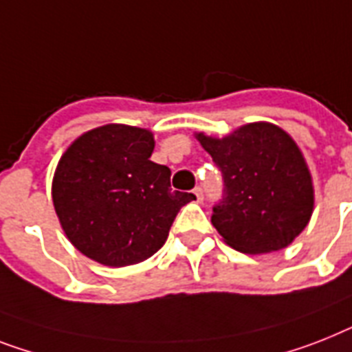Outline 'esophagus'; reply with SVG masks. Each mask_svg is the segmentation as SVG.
Masks as SVG:
<instances>
[{
	"label": "esophagus",
	"mask_w": 352,
	"mask_h": 352,
	"mask_svg": "<svg viewBox=\"0 0 352 352\" xmlns=\"http://www.w3.org/2000/svg\"><path fill=\"white\" fill-rule=\"evenodd\" d=\"M193 195H195L197 202H202V199H204V195H202V188H195V190H193Z\"/></svg>",
	"instance_id": "esophagus-1"
}]
</instances>
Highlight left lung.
Returning <instances> with one entry per match:
<instances>
[{"label":"left lung","mask_w":352,"mask_h":352,"mask_svg":"<svg viewBox=\"0 0 352 352\" xmlns=\"http://www.w3.org/2000/svg\"><path fill=\"white\" fill-rule=\"evenodd\" d=\"M221 168L224 197L211 224L233 250L262 255L284 250L309 224L313 177L293 137L271 122H250L226 137L195 133Z\"/></svg>","instance_id":"8db88e82"}]
</instances>
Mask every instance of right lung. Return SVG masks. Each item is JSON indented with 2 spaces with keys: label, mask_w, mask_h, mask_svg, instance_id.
<instances>
[{
  "label": "right lung",
  "mask_w": 352,
  "mask_h": 352,
  "mask_svg": "<svg viewBox=\"0 0 352 352\" xmlns=\"http://www.w3.org/2000/svg\"><path fill=\"white\" fill-rule=\"evenodd\" d=\"M150 130L104 124L67 148L52 181V201L77 251L110 267L139 264L166 242L193 193L171 191L168 166L150 161Z\"/></svg>",
  "instance_id": "obj_1"
}]
</instances>
